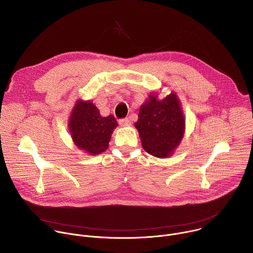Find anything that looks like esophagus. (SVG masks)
Returning <instances> with one entry per match:
<instances>
[{"mask_svg": "<svg viewBox=\"0 0 253 253\" xmlns=\"http://www.w3.org/2000/svg\"><path fill=\"white\" fill-rule=\"evenodd\" d=\"M119 124L122 126V127H125V126H130L131 122L128 118H123V119H120L119 120Z\"/></svg>", "mask_w": 253, "mask_h": 253, "instance_id": "34e87169", "label": "esophagus"}]
</instances>
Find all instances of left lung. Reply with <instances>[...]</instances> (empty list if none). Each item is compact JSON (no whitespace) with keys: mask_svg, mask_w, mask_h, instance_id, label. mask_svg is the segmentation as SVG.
<instances>
[{"mask_svg":"<svg viewBox=\"0 0 253 253\" xmlns=\"http://www.w3.org/2000/svg\"><path fill=\"white\" fill-rule=\"evenodd\" d=\"M135 127L139 131L142 146L149 154L167 157L181 142L185 121L175 94L162 101L150 95L142 105Z\"/></svg>","mask_w":253,"mask_h":253,"instance_id":"8db88e82","label":"left lung"}]
</instances>
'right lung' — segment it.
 I'll return each mask as SVG.
<instances>
[{
	"label": "right lung",
	"instance_id": "1",
	"mask_svg": "<svg viewBox=\"0 0 253 253\" xmlns=\"http://www.w3.org/2000/svg\"><path fill=\"white\" fill-rule=\"evenodd\" d=\"M116 126L115 117L113 115L102 117L91 101H78L69 122L71 135L76 145L94 155L108 148Z\"/></svg>",
	"mask_w": 253,
	"mask_h": 253
}]
</instances>
